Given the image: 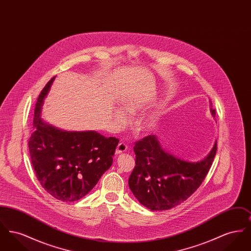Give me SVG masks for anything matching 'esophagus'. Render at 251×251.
I'll return each mask as SVG.
<instances>
[{
	"label": "esophagus",
	"instance_id": "34e87169",
	"mask_svg": "<svg viewBox=\"0 0 251 251\" xmlns=\"http://www.w3.org/2000/svg\"><path fill=\"white\" fill-rule=\"evenodd\" d=\"M127 150H128V146H127L126 144L123 143V142H120V143L118 145V147H117L116 154L118 155V154H120V153H122V152H125Z\"/></svg>",
	"mask_w": 251,
	"mask_h": 251
}]
</instances>
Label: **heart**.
<instances>
[{
	"mask_svg": "<svg viewBox=\"0 0 251 251\" xmlns=\"http://www.w3.org/2000/svg\"><path fill=\"white\" fill-rule=\"evenodd\" d=\"M145 107V103L141 100L139 99H131L129 100H127L124 103V108L127 113L134 115L137 114L138 112L142 111ZM115 119L117 120V122L120 124V126H125L128 124L129 122V118L127 116V114L123 110L121 109H117L115 111ZM156 117L154 116H150L148 118H146L145 120H142L141 122V126L145 130H151V128H153L156 124Z\"/></svg>",
	"mask_w": 251,
	"mask_h": 251,
	"instance_id": "b5f03b06",
	"label": "heart"
}]
</instances>
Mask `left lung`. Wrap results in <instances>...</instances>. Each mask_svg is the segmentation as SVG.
<instances>
[{"instance_id": "left-lung-1", "label": "left lung", "mask_w": 251, "mask_h": 251, "mask_svg": "<svg viewBox=\"0 0 251 251\" xmlns=\"http://www.w3.org/2000/svg\"><path fill=\"white\" fill-rule=\"evenodd\" d=\"M215 118V110L211 108ZM216 142L200 162H186L167 152L155 135L134 143L135 167L130 189L137 201L151 211L169 210L186 201L202 183L212 167Z\"/></svg>"}]
</instances>
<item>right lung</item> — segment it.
<instances>
[{
    "label": "right lung",
    "mask_w": 251,
    "mask_h": 251,
    "mask_svg": "<svg viewBox=\"0 0 251 251\" xmlns=\"http://www.w3.org/2000/svg\"><path fill=\"white\" fill-rule=\"evenodd\" d=\"M51 78L37 98L34 128L29 151L36 178L54 199L72 202L93 189L112 166L120 140L94 131H70L57 129L40 118L44 98Z\"/></svg>",
    "instance_id": "1"
}]
</instances>
